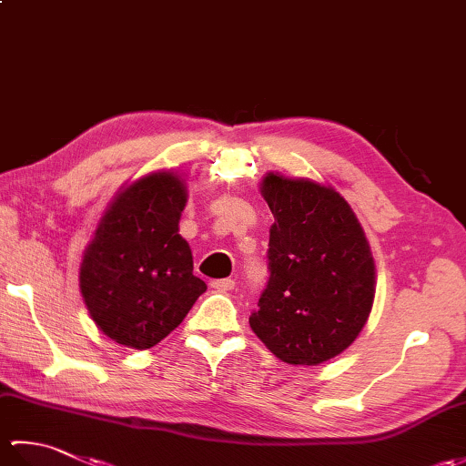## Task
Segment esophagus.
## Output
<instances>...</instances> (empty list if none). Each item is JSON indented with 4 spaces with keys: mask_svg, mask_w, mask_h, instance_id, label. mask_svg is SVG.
<instances>
[{
    "mask_svg": "<svg viewBox=\"0 0 466 466\" xmlns=\"http://www.w3.org/2000/svg\"><path fill=\"white\" fill-rule=\"evenodd\" d=\"M210 286H212L214 290H218V292H228V290L234 289L236 282L232 279H222V280H212Z\"/></svg>",
    "mask_w": 466,
    "mask_h": 466,
    "instance_id": "obj_1",
    "label": "esophagus"
}]
</instances>
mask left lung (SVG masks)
<instances>
[{"mask_svg": "<svg viewBox=\"0 0 466 466\" xmlns=\"http://www.w3.org/2000/svg\"><path fill=\"white\" fill-rule=\"evenodd\" d=\"M270 280L250 329L276 359L316 366L344 352L369 320L376 268L350 204L332 186L268 172Z\"/></svg>", "mask_w": 466, "mask_h": 466, "instance_id": "8db88e82", "label": "left lung"}]
</instances>
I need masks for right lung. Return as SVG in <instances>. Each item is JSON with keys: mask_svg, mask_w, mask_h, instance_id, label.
I'll use <instances>...</instances> for the list:
<instances>
[{"mask_svg": "<svg viewBox=\"0 0 466 466\" xmlns=\"http://www.w3.org/2000/svg\"><path fill=\"white\" fill-rule=\"evenodd\" d=\"M186 202V180L172 170L122 186L84 250L86 309L107 339L127 349L164 340L206 292L177 228Z\"/></svg>", "mask_w": 466, "mask_h": 466, "instance_id": "right-lung-1", "label": "right lung"}]
</instances>
